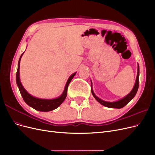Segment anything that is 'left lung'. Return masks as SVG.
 I'll list each match as a JSON object with an SVG mask.
<instances>
[{
    "mask_svg": "<svg viewBox=\"0 0 155 155\" xmlns=\"http://www.w3.org/2000/svg\"><path fill=\"white\" fill-rule=\"evenodd\" d=\"M139 83V66L138 64V72H137L136 82L134 85V87L132 89V91H131L127 96H125L124 98L120 100L117 101H115V102H107V101H105L104 100L100 99L99 98H98V97H97L93 93V91L92 90V89H91V93H92L93 96L94 97V98L104 106L108 107V108H121L124 107L126 105H127L128 103L134 98V96H135L137 91H138Z\"/></svg>",
    "mask_w": 155,
    "mask_h": 155,
    "instance_id": "1",
    "label": "left lung"
}]
</instances>
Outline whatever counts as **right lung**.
<instances>
[{"label":"right lung","mask_w":155,"mask_h":155,"mask_svg":"<svg viewBox=\"0 0 155 155\" xmlns=\"http://www.w3.org/2000/svg\"><path fill=\"white\" fill-rule=\"evenodd\" d=\"M23 53L20 57V59L18 61V70H17V72H16V83H17V85L19 88L20 92L21 94V96L23 99L25 101V102L26 104L29 105L30 107H32L34 109L38 110V111H41V112H48V111H51L53 110L55 108H57L59 105H61V104L64 101V100L66 98L67 96V91H68V87L69 84L70 83V82L71 81V80L73 79V78L74 77V76L75 75L76 73H73V74L70 77L69 79L68 80L67 83L66 84V87L64 89V92L62 94V95L57 98L56 99H54V100H42V99H39V98H34V97L32 96L31 94H28L27 91L25 90V89L24 88V87L22 86V85L20 82V59L21 57L22 56V55L24 54Z\"/></svg>","instance_id":"obj_1"}]
</instances>
